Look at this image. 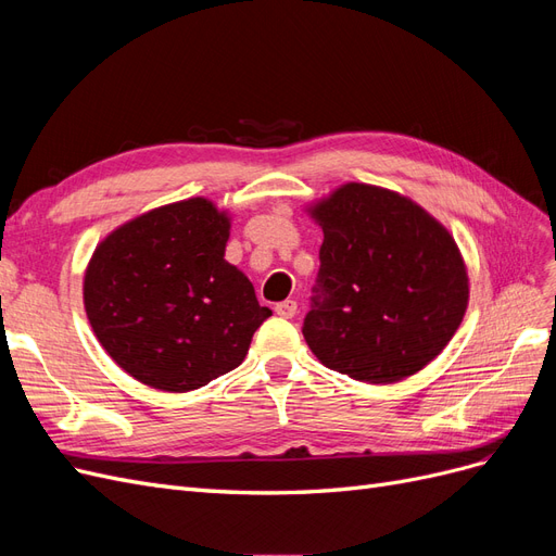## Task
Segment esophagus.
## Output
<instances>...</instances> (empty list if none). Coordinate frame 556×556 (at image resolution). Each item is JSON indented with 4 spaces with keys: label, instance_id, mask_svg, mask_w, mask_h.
Here are the masks:
<instances>
[{
    "label": "esophagus",
    "instance_id": "obj_1",
    "mask_svg": "<svg viewBox=\"0 0 556 556\" xmlns=\"http://www.w3.org/2000/svg\"><path fill=\"white\" fill-rule=\"evenodd\" d=\"M276 315L290 319L296 315V301L288 299V301H280V304H276Z\"/></svg>",
    "mask_w": 556,
    "mask_h": 556
}]
</instances>
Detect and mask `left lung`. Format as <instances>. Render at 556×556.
<instances>
[{
  "label": "left lung",
  "instance_id": "obj_1",
  "mask_svg": "<svg viewBox=\"0 0 556 556\" xmlns=\"http://www.w3.org/2000/svg\"><path fill=\"white\" fill-rule=\"evenodd\" d=\"M323 229L304 339L331 371L390 384L441 355L468 308L452 233L410 197L345 182L306 206Z\"/></svg>",
  "mask_w": 556,
  "mask_h": 556
}]
</instances>
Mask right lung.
I'll return each instance as SVG.
<instances>
[{
	"label": "right lung",
	"instance_id": "obj_1",
	"mask_svg": "<svg viewBox=\"0 0 556 556\" xmlns=\"http://www.w3.org/2000/svg\"><path fill=\"white\" fill-rule=\"evenodd\" d=\"M231 215L190 197L131 217L99 241L83 306L106 355L148 387L192 392L237 368L271 315L225 260Z\"/></svg>",
	"mask_w": 556,
	"mask_h": 556
}]
</instances>
